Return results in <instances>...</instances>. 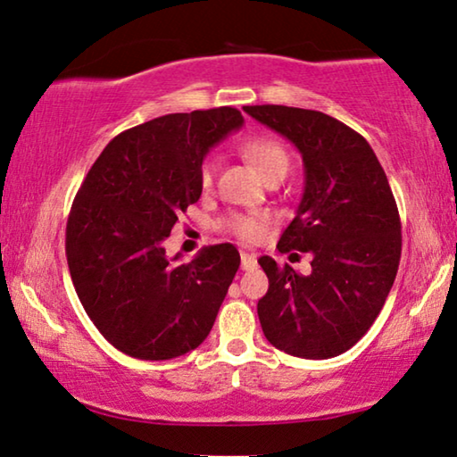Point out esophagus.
<instances>
[{"mask_svg":"<svg viewBox=\"0 0 457 457\" xmlns=\"http://www.w3.org/2000/svg\"><path fill=\"white\" fill-rule=\"evenodd\" d=\"M258 264L256 254H250V252H242V269L244 270H252Z\"/></svg>","mask_w":457,"mask_h":457,"instance_id":"1","label":"esophagus"}]
</instances>
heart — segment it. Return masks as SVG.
I'll use <instances>...</instances> for the list:
<instances>
[{"mask_svg":"<svg viewBox=\"0 0 457 457\" xmlns=\"http://www.w3.org/2000/svg\"><path fill=\"white\" fill-rule=\"evenodd\" d=\"M240 152L252 166L258 170V174L262 179L277 172L287 174L289 170V154L285 149L283 143H278L272 137H248L242 141ZM215 179V162L207 160L201 168V185L211 187ZM264 226L267 220L262 215H229L228 220H223V228H228L231 234H236L240 240L256 242L261 240L264 234Z\"/></svg>","mask_w":457,"mask_h":457,"instance_id":"obj_1","label":"heart"}]
</instances>
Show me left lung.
I'll use <instances>...</instances> for the list:
<instances>
[{
    "label": "left lung",
    "mask_w": 457,
    "mask_h": 457,
    "mask_svg": "<svg viewBox=\"0 0 457 457\" xmlns=\"http://www.w3.org/2000/svg\"><path fill=\"white\" fill-rule=\"evenodd\" d=\"M283 135L303 160V195L278 252H310L312 272L261 256L269 291L258 320L272 346L302 359L349 351L384 308L398 272L403 234L384 168L365 137L318 111L244 106Z\"/></svg>",
    "instance_id": "left-lung-1"
}]
</instances>
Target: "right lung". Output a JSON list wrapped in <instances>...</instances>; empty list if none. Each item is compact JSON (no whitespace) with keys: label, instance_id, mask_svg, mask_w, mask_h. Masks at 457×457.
Segmentation results:
<instances>
[{"label":"right lung","instance_id":"1","mask_svg":"<svg viewBox=\"0 0 457 457\" xmlns=\"http://www.w3.org/2000/svg\"><path fill=\"white\" fill-rule=\"evenodd\" d=\"M244 125L231 106L176 112L114 137L81 182L65 231L73 287L114 349L163 361L199 346L240 267L231 244L166 256L180 211L199 201L209 149Z\"/></svg>","mask_w":457,"mask_h":457}]
</instances>
